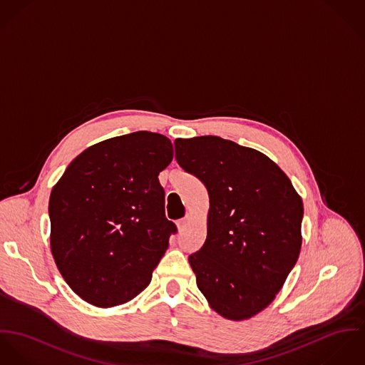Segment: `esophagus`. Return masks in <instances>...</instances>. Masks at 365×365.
<instances>
[{
    "mask_svg": "<svg viewBox=\"0 0 365 365\" xmlns=\"http://www.w3.org/2000/svg\"><path fill=\"white\" fill-rule=\"evenodd\" d=\"M189 222H190V217L189 215H186V217H183L182 220H179L178 222H176V227H178V231L179 232H182V231H185L186 230V227L189 225Z\"/></svg>",
    "mask_w": 365,
    "mask_h": 365,
    "instance_id": "34e87169",
    "label": "esophagus"
}]
</instances>
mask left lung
<instances>
[{
	"instance_id": "1",
	"label": "left lung",
	"mask_w": 365,
	"mask_h": 365,
	"mask_svg": "<svg viewBox=\"0 0 365 365\" xmlns=\"http://www.w3.org/2000/svg\"><path fill=\"white\" fill-rule=\"evenodd\" d=\"M176 161L208 192L207 238L189 256L196 283L222 318L267 308L295 266L302 199L267 155L217 135L175 140Z\"/></svg>"
}]
</instances>
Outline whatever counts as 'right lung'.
<instances>
[{"label": "right lung", "mask_w": 365, "mask_h": 365, "mask_svg": "<svg viewBox=\"0 0 365 365\" xmlns=\"http://www.w3.org/2000/svg\"><path fill=\"white\" fill-rule=\"evenodd\" d=\"M168 137L135 131L81 153L54 185L50 247L66 283L88 304L122 305L151 282L176 225L165 217L158 175Z\"/></svg>", "instance_id": "obj_1"}]
</instances>
